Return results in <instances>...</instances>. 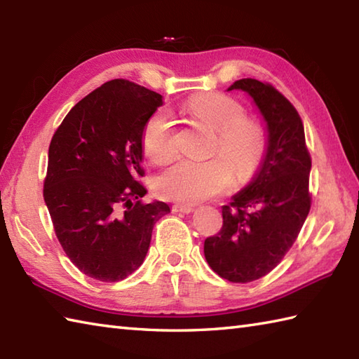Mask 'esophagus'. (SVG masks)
I'll use <instances>...</instances> for the list:
<instances>
[{
	"instance_id": "esophagus-1",
	"label": "esophagus",
	"mask_w": 359,
	"mask_h": 359,
	"mask_svg": "<svg viewBox=\"0 0 359 359\" xmlns=\"http://www.w3.org/2000/svg\"><path fill=\"white\" fill-rule=\"evenodd\" d=\"M172 211L174 212H185V215H189V212L194 211L193 205H188V203H175L172 205Z\"/></svg>"
}]
</instances>
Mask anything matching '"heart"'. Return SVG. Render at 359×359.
<instances>
[{
	"instance_id": "heart-1",
	"label": "heart",
	"mask_w": 359,
	"mask_h": 359,
	"mask_svg": "<svg viewBox=\"0 0 359 359\" xmlns=\"http://www.w3.org/2000/svg\"><path fill=\"white\" fill-rule=\"evenodd\" d=\"M187 111L217 133L215 157L207 162L184 160L168 168L156 180L157 194L168 201L194 203L226 191L233 179L247 182L257 172L266 152V134L257 120L245 117V108L224 94H201L187 102ZM142 148L151 162L162 165L175 154L174 120L165 111L148 118Z\"/></svg>"
}]
</instances>
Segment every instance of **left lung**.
I'll return each instance as SVG.
<instances>
[{
	"label": "left lung",
	"instance_id": "left-lung-1",
	"mask_svg": "<svg viewBox=\"0 0 359 359\" xmlns=\"http://www.w3.org/2000/svg\"><path fill=\"white\" fill-rule=\"evenodd\" d=\"M234 89L261 112L266 152L250 184L222 207L224 225L205 239L203 253L220 278L247 284L282 261L306 222L311 158L299 114L279 90L255 79L234 81L228 90Z\"/></svg>",
	"mask_w": 359,
	"mask_h": 359
}]
</instances>
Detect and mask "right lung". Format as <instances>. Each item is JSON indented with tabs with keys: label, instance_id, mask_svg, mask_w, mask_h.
I'll return each mask as SVG.
<instances>
[{
	"label": "right lung",
	"instance_id": "obj_1",
	"mask_svg": "<svg viewBox=\"0 0 359 359\" xmlns=\"http://www.w3.org/2000/svg\"><path fill=\"white\" fill-rule=\"evenodd\" d=\"M160 94L111 80L67 112L49 147L44 202L65 253L86 276L128 278L147 257L152 228L170 212L142 203V133Z\"/></svg>",
	"mask_w": 359,
	"mask_h": 359
}]
</instances>
